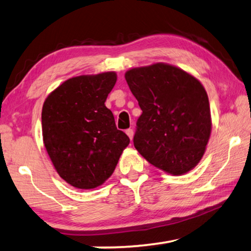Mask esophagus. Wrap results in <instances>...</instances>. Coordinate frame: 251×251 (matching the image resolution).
<instances>
[{"label":"esophagus","instance_id":"obj_1","mask_svg":"<svg viewBox=\"0 0 251 251\" xmlns=\"http://www.w3.org/2000/svg\"><path fill=\"white\" fill-rule=\"evenodd\" d=\"M126 134H127V136H128L130 139H133V137H134V130L133 129H131V128L126 129Z\"/></svg>","mask_w":251,"mask_h":251}]
</instances>
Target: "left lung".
Masks as SVG:
<instances>
[{
  "mask_svg": "<svg viewBox=\"0 0 251 251\" xmlns=\"http://www.w3.org/2000/svg\"><path fill=\"white\" fill-rule=\"evenodd\" d=\"M125 78L143 110L136 123V150L173 175L193 169L211 130L209 100L201 82L161 63L129 70Z\"/></svg>",
  "mask_w": 251,
  "mask_h": 251,
  "instance_id": "left-lung-1",
  "label": "left lung"
}]
</instances>
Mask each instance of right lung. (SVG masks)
<instances>
[{
  "label": "right lung",
  "mask_w": 251,
  "mask_h": 251,
  "mask_svg": "<svg viewBox=\"0 0 251 251\" xmlns=\"http://www.w3.org/2000/svg\"><path fill=\"white\" fill-rule=\"evenodd\" d=\"M116 79L114 72L77 76L59 85L44 101L45 148L58 175L76 188L103 184L129 144L105 106Z\"/></svg>",
  "instance_id": "right-lung-1"
}]
</instances>
